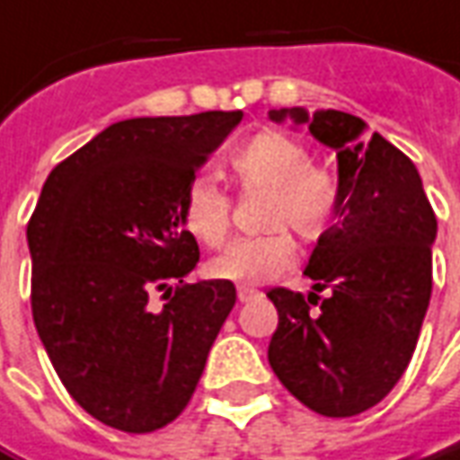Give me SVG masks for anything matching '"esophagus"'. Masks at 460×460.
I'll list each match as a JSON object with an SVG mask.
<instances>
[{
  "mask_svg": "<svg viewBox=\"0 0 460 460\" xmlns=\"http://www.w3.org/2000/svg\"><path fill=\"white\" fill-rule=\"evenodd\" d=\"M236 296H239V302H249V299H254V296H259V292H256V289H252V287H239V292H236Z\"/></svg>",
  "mask_w": 460,
  "mask_h": 460,
  "instance_id": "1",
  "label": "esophagus"
}]
</instances>
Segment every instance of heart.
<instances>
[{
	"instance_id": "1",
	"label": "heart",
	"mask_w": 460,
	"mask_h": 460,
	"mask_svg": "<svg viewBox=\"0 0 460 460\" xmlns=\"http://www.w3.org/2000/svg\"><path fill=\"white\" fill-rule=\"evenodd\" d=\"M229 171L242 193H267L259 226L270 234L234 242L208 261V274L239 287H256L295 264L296 243L317 242L335 224L337 181L312 165L309 151L282 130H261L231 153ZM181 224L196 242L217 249L231 231V199L199 178L183 196Z\"/></svg>"
}]
</instances>
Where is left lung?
I'll return each mask as SVG.
<instances>
[{"label": "left lung", "mask_w": 460, "mask_h": 460, "mask_svg": "<svg viewBox=\"0 0 460 460\" xmlns=\"http://www.w3.org/2000/svg\"><path fill=\"white\" fill-rule=\"evenodd\" d=\"M270 115L307 123L335 148L340 168L335 224L305 270L314 292H267L279 312L270 365L309 411L349 418L383 401L413 358L433 289L438 224L413 161L380 133L362 140L360 118L340 111L309 118L299 108Z\"/></svg>", "instance_id": "8db88e82"}]
</instances>
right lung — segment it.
Returning <instances> with one entry per match:
<instances>
[{
	"label": "right lung",
	"mask_w": 460,
	"mask_h": 460,
	"mask_svg": "<svg viewBox=\"0 0 460 460\" xmlns=\"http://www.w3.org/2000/svg\"><path fill=\"white\" fill-rule=\"evenodd\" d=\"M239 120L242 111L120 120L42 186L27 224L34 327L62 385L105 426L153 433L176 420L236 302L231 282H186L201 252L181 206Z\"/></svg>",
	"instance_id": "add662e5"
}]
</instances>
